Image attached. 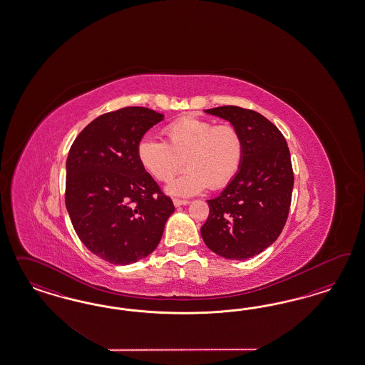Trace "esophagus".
<instances>
[{"label": "esophagus", "mask_w": 365, "mask_h": 365, "mask_svg": "<svg viewBox=\"0 0 365 365\" xmlns=\"http://www.w3.org/2000/svg\"><path fill=\"white\" fill-rule=\"evenodd\" d=\"M186 205H188V200H185V199H174V206H175V207L186 206Z\"/></svg>", "instance_id": "obj_1"}]
</instances>
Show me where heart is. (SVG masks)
<instances>
[{
    "instance_id": "b5f03b06",
    "label": "heart",
    "mask_w": 365,
    "mask_h": 365,
    "mask_svg": "<svg viewBox=\"0 0 365 365\" xmlns=\"http://www.w3.org/2000/svg\"><path fill=\"white\" fill-rule=\"evenodd\" d=\"M167 142L144 136L138 144V158L155 179L167 182L186 162L187 171L168 183V194L192 197L203 190L226 186L240 171L243 140L232 124L215 125L210 120L183 116L165 127Z\"/></svg>"
}]
</instances>
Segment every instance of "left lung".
Instances as JSON below:
<instances>
[{"label": "left lung", "mask_w": 365, "mask_h": 365, "mask_svg": "<svg viewBox=\"0 0 365 365\" xmlns=\"http://www.w3.org/2000/svg\"><path fill=\"white\" fill-rule=\"evenodd\" d=\"M242 136V165L217 198L200 227L206 246L227 259H247L276 241L287 223L294 183L284 135L265 116L235 106L205 110Z\"/></svg>", "instance_id": "8db88e82"}]
</instances>
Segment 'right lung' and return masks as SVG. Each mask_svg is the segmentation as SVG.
<instances>
[{"label":"right lung","instance_id":"add662e5","mask_svg":"<svg viewBox=\"0 0 365 365\" xmlns=\"http://www.w3.org/2000/svg\"><path fill=\"white\" fill-rule=\"evenodd\" d=\"M163 115L125 107L96 118L66 159V206L80 241L115 265L133 264L160 242L175 211L138 158V144Z\"/></svg>","mask_w":365,"mask_h":365}]
</instances>
